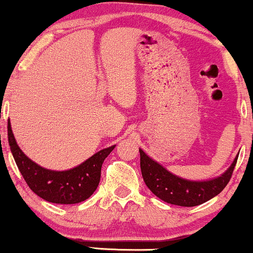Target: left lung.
<instances>
[{"label": "left lung", "mask_w": 253, "mask_h": 253, "mask_svg": "<svg viewBox=\"0 0 253 253\" xmlns=\"http://www.w3.org/2000/svg\"><path fill=\"white\" fill-rule=\"evenodd\" d=\"M140 152V169L145 184L157 197L171 205L182 207H194L207 202L223 190L233 173L238 157L225 173L211 181L194 182L179 178L169 172L165 168Z\"/></svg>", "instance_id": "1"}]
</instances>
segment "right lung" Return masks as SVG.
Returning <instances> with one entry per match:
<instances>
[{"instance_id":"obj_1","label":"right lung","mask_w":253,"mask_h":253,"mask_svg":"<svg viewBox=\"0 0 253 253\" xmlns=\"http://www.w3.org/2000/svg\"><path fill=\"white\" fill-rule=\"evenodd\" d=\"M8 143L15 163L33 193L46 201L72 205L85 201L96 190L101 178V168L114 146L98 151L84 163L71 170L52 171L32 162L17 146L8 123Z\"/></svg>"}]
</instances>
